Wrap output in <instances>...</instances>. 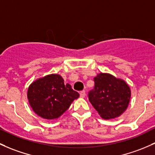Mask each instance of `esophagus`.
Masks as SVG:
<instances>
[{
	"label": "esophagus",
	"instance_id": "esophagus-1",
	"mask_svg": "<svg viewBox=\"0 0 155 155\" xmlns=\"http://www.w3.org/2000/svg\"><path fill=\"white\" fill-rule=\"evenodd\" d=\"M85 96H86L85 91H81V92H80V97H82V98H84V97H85Z\"/></svg>",
	"mask_w": 155,
	"mask_h": 155
}]
</instances>
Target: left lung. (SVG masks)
<instances>
[{
  "instance_id": "obj_1",
  "label": "left lung",
  "mask_w": 155,
  "mask_h": 155,
  "mask_svg": "<svg viewBox=\"0 0 155 155\" xmlns=\"http://www.w3.org/2000/svg\"><path fill=\"white\" fill-rule=\"evenodd\" d=\"M94 89L88 94L89 101L104 120L121 116L126 110L131 92L125 80L112 74L100 73L94 78Z\"/></svg>"
}]
</instances>
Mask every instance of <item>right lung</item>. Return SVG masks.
<instances>
[{
  "mask_svg": "<svg viewBox=\"0 0 155 155\" xmlns=\"http://www.w3.org/2000/svg\"><path fill=\"white\" fill-rule=\"evenodd\" d=\"M79 93L57 73L39 78L30 84L27 99L32 110L46 120H56L69 108Z\"/></svg>",
  "mask_w": 155,
  "mask_h": 155,
  "instance_id": "obj_1",
  "label": "right lung"
}]
</instances>
